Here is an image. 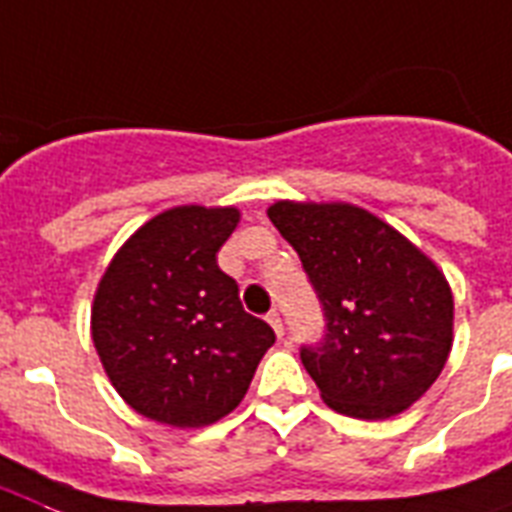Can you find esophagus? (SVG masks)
Instances as JSON below:
<instances>
[{"label":"esophagus","mask_w":512,"mask_h":512,"mask_svg":"<svg viewBox=\"0 0 512 512\" xmlns=\"http://www.w3.org/2000/svg\"><path fill=\"white\" fill-rule=\"evenodd\" d=\"M267 323H269V326H272V328H275V334H277V336H283V331H285V328H283V318H280V315H277L275 310H272V312H269V315H267Z\"/></svg>","instance_id":"esophagus-1"}]
</instances>
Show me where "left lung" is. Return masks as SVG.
I'll return each mask as SVG.
<instances>
[{
  "label": "left lung",
  "instance_id": "8db88e82",
  "mask_svg": "<svg viewBox=\"0 0 512 512\" xmlns=\"http://www.w3.org/2000/svg\"><path fill=\"white\" fill-rule=\"evenodd\" d=\"M267 216L326 312L323 344L301 347L320 398L355 419H390L417 403L454 344V296L438 264L352 202L277 200Z\"/></svg>",
  "mask_w": 512,
  "mask_h": 512
}]
</instances>
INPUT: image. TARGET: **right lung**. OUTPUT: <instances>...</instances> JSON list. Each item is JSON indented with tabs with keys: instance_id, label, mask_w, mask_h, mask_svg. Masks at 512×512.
Returning a JSON list of instances; mask_svg holds the SVG:
<instances>
[{
	"instance_id": "add662e5",
	"label": "right lung",
	"mask_w": 512,
	"mask_h": 512,
	"mask_svg": "<svg viewBox=\"0 0 512 512\" xmlns=\"http://www.w3.org/2000/svg\"><path fill=\"white\" fill-rule=\"evenodd\" d=\"M237 221L232 205L157 213L95 288L90 334L101 366L120 398L160 425L186 430L227 417L275 344L216 261Z\"/></svg>"
}]
</instances>
